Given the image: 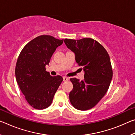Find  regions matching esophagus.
I'll list each match as a JSON object with an SVG mask.
<instances>
[{
    "label": "esophagus",
    "instance_id": "34e87169",
    "mask_svg": "<svg viewBox=\"0 0 135 135\" xmlns=\"http://www.w3.org/2000/svg\"><path fill=\"white\" fill-rule=\"evenodd\" d=\"M68 77H63V80H64V81H68Z\"/></svg>",
    "mask_w": 135,
    "mask_h": 135
}]
</instances>
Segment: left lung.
Listing matches in <instances>:
<instances>
[{
  "label": "left lung",
  "mask_w": 135,
  "mask_h": 135,
  "mask_svg": "<svg viewBox=\"0 0 135 135\" xmlns=\"http://www.w3.org/2000/svg\"><path fill=\"white\" fill-rule=\"evenodd\" d=\"M64 43L84 73L83 80L70 79L73 84L69 95L71 104L79 110H88L95 107L108 89L113 77L110 58L105 49L92 38H65Z\"/></svg>",
  "instance_id": "1"
}]
</instances>
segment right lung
Returning <instances> with one entry per match:
<instances>
[{
    "mask_svg": "<svg viewBox=\"0 0 135 135\" xmlns=\"http://www.w3.org/2000/svg\"><path fill=\"white\" fill-rule=\"evenodd\" d=\"M64 40L42 35L25 46L18 56L15 67L16 80L30 105L37 109L51 105L63 78L52 76L46 71L56 49Z\"/></svg>",
    "mask_w": 135,
    "mask_h": 135,
    "instance_id": "obj_1",
    "label": "right lung"
}]
</instances>
